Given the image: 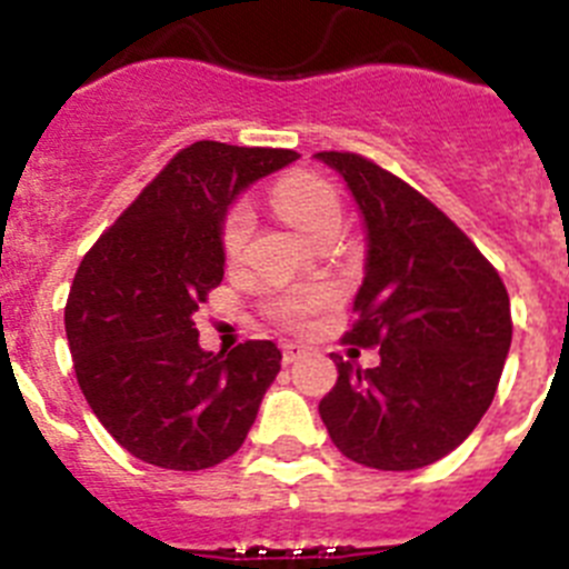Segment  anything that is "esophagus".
Listing matches in <instances>:
<instances>
[{"mask_svg": "<svg viewBox=\"0 0 569 569\" xmlns=\"http://www.w3.org/2000/svg\"><path fill=\"white\" fill-rule=\"evenodd\" d=\"M301 356H305V347L301 345H293V341H284V345H281V361H284V365H293Z\"/></svg>", "mask_w": 569, "mask_h": 569, "instance_id": "obj_1", "label": "esophagus"}]
</instances>
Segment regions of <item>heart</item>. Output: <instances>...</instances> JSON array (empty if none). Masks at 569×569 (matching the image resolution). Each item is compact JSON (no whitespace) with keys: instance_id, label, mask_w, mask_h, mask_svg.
<instances>
[{"instance_id":"obj_1","label":"heart","mask_w":569,"mask_h":569,"mask_svg":"<svg viewBox=\"0 0 569 569\" xmlns=\"http://www.w3.org/2000/svg\"><path fill=\"white\" fill-rule=\"evenodd\" d=\"M273 202L279 213L293 224L296 230L313 239L330 224H341V202L336 196L333 184L325 182L321 176L296 170L279 179L273 188ZM256 216L244 202L233 204L222 222V250L230 261L241 259L248 250V241L253 236ZM330 301L328 290L321 288H296L273 299V313L288 325H301L313 316L316 310L325 308Z\"/></svg>"}]
</instances>
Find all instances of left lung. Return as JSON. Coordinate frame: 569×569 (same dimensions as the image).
<instances>
[{
    "mask_svg": "<svg viewBox=\"0 0 569 569\" xmlns=\"http://www.w3.org/2000/svg\"><path fill=\"white\" fill-rule=\"evenodd\" d=\"M347 182L367 233L365 281L345 341L381 365L341 361L319 401L330 439L376 470H419L476 430L510 353V296L433 202L359 153H316Z\"/></svg>",
    "mask_w": 569,
    "mask_h": 569,
    "instance_id": "left-lung-1",
    "label": "left lung"
}]
</instances>
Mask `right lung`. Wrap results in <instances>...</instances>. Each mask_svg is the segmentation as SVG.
Wrapping results in <instances>:
<instances>
[{"label": "right lung", "mask_w": 569, "mask_h": 569, "mask_svg": "<svg viewBox=\"0 0 569 569\" xmlns=\"http://www.w3.org/2000/svg\"><path fill=\"white\" fill-rule=\"evenodd\" d=\"M296 150L193 142L104 230L64 308L73 370L90 410L136 459L204 470L233 456L281 370L273 341L199 347L193 313L224 276L222 222Z\"/></svg>", "instance_id": "obj_1"}]
</instances>
